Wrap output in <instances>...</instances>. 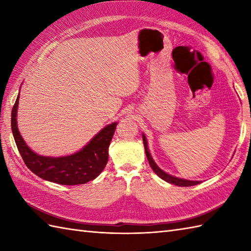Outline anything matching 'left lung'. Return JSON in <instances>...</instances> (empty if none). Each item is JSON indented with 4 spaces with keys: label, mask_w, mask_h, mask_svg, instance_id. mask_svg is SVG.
Segmentation results:
<instances>
[{
    "label": "left lung",
    "mask_w": 251,
    "mask_h": 251,
    "mask_svg": "<svg viewBox=\"0 0 251 251\" xmlns=\"http://www.w3.org/2000/svg\"><path fill=\"white\" fill-rule=\"evenodd\" d=\"M142 139H143V146H145V150H146V154H147V157H148V161L149 164H150L151 168L153 169V172L155 173L159 178L163 179L166 181L168 183H172L175 185H178V186H191V185H196L199 184L201 181H192V180H186V179H181V178H177L175 177V176L172 175H168L167 173L163 172V170L159 168L156 163L153 161V158L151 156L150 152H149V149H148V141H147V138L146 136L142 134Z\"/></svg>",
    "instance_id": "1"
}]
</instances>
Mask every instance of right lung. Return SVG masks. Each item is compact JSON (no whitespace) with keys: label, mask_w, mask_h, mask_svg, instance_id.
I'll use <instances>...</instances> for the list:
<instances>
[{"label":"right lung","mask_w":251,"mask_h":251,"mask_svg":"<svg viewBox=\"0 0 251 251\" xmlns=\"http://www.w3.org/2000/svg\"><path fill=\"white\" fill-rule=\"evenodd\" d=\"M19 96L12 110V131L25 166L40 178L62 185L84 184L97 178L109 158V146L117 123L101 129L82 150L68 156L50 157L34 153L25 145L17 126Z\"/></svg>","instance_id":"1"}]
</instances>
